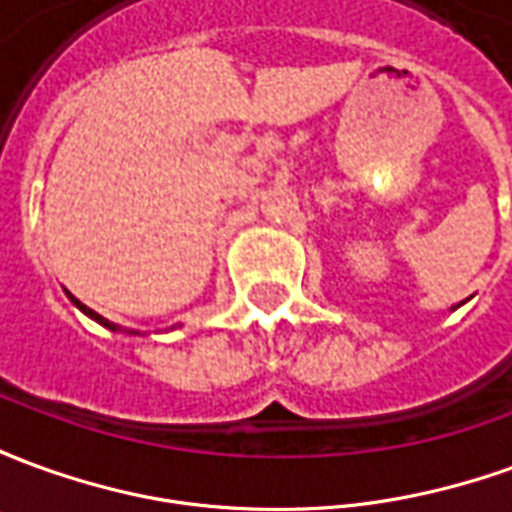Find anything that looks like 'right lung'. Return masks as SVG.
<instances>
[{"instance_id": "right-lung-1", "label": "right lung", "mask_w": 512, "mask_h": 512, "mask_svg": "<svg viewBox=\"0 0 512 512\" xmlns=\"http://www.w3.org/2000/svg\"><path fill=\"white\" fill-rule=\"evenodd\" d=\"M65 293H68V290H65ZM68 299H71L73 304H76V307H79V310H82L84 315H87V318H93L95 323H101V326H104V329H109V332H126V334H139V332H134V329H123V326H117V323L106 321L104 315H98V312H95V310H90V307H87V304H82V301L76 299V296H73V293H68Z\"/></svg>"}]
</instances>
